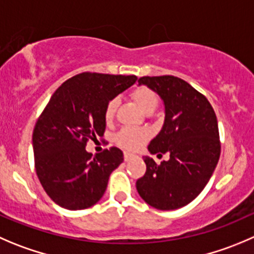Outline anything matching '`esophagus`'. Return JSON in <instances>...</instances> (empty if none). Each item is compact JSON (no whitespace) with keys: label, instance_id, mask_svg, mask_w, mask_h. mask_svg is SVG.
Returning a JSON list of instances; mask_svg holds the SVG:
<instances>
[{"label":"esophagus","instance_id":"34e87169","mask_svg":"<svg viewBox=\"0 0 254 254\" xmlns=\"http://www.w3.org/2000/svg\"><path fill=\"white\" fill-rule=\"evenodd\" d=\"M135 155L130 154V152H124V160L125 161H130L131 159H134Z\"/></svg>","mask_w":254,"mask_h":254}]
</instances>
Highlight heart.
Masks as SVG:
<instances>
[{
    "mask_svg": "<svg viewBox=\"0 0 254 254\" xmlns=\"http://www.w3.org/2000/svg\"><path fill=\"white\" fill-rule=\"evenodd\" d=\"M132 99L136 102V104L139 105L140 109L142 112L150 113L154 112L157 108L159 104V98L157 94L147 87H137L135 88L131 92ZM119 105V100L118 98H113L109 103L105 107L104 112V118L107 122H112L113 118H114L115 112H117V108ZM150 137V132L146 129H134V127H125L122 131L118 132V135L115 136V141L118 142V145H120L122 147L127 150H137L139 147H141L145 142L147 141V139Z\"/></svg>",
    "mask_w": 254,
    "mask_h": 254,
    "instance_id": "1",
    "label": "heart"
}]
</instances>
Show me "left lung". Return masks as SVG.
Instances as JSON below:
<instances>
[{
	"label": "left lung",
	"mask_w": 254,
	"mask_h": 254,
	"mask_svg": "<svg viewBox=\"0 0 254 254\" xmlns=\"http://www.w3.org/2000/svg\"><path fill=\"white\" fill-rule=\"evenodd\" d=\"M139 85L154 90L165 107L159 134L150 141V154L170 159L156 164L145 156L146 172L136 181L140 197L157 210L189 205L210 181L221 154L215 110L205 95L174 75L142 77Z\"/></svg>",
	"instance_id": "8db88e82"
}]
</instances>
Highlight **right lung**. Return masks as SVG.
Segmentation results:
<instances>
[{"label":"right lung","instance_id":"1","mask_svg":"<svg viewBox=\"0 0 254 254\" xmlns=\"http://www.w3.org/2000/svg\"><path fill=\"white\" fill-rule=\"evenodd\" d=\"M135 75L82 73L54 92L32 136L37 176L61 207L84 210L104 195L109 176L123 161L118 147L93 156L85 150L105 131L108 103L131 87Z\"/></svg>","mask_w":254,"mask_h":254}]
</instances>
